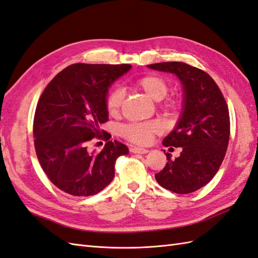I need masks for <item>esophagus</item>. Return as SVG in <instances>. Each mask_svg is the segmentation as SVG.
I'll use <instances>...</instances> for the list:
<instances>
[{"mask_svg": "<svg viewBox=\"0 0 258 258\" xmlns=\"http://www.w3.org/2000/svg\"><path fill=\"white\" fill-rule=\"evenodd\" d=\"M131 151L133 154H147L148 153V149L141 148V147H132Z\"/></svg>", "mask_w": 258, "mask_h": 258, "instance_id": "1", "label": "esophagus"}]
</instances>
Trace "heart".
<instances>
[{
	"label": "heart",
	"instance_id": "heart-1",
	"mask_svg": "<svg viewBox=\"0 0 258 258\" xmlns=\"http://www.w3.org/2000/svg\"><path fill=\"white\" fill-rule=\"evenodd\" d=\"M137 88L142 89L150 99L156 101H160L168 95L170 90V84L166 78L158 74H148L135 82ZM124 101V92L121 88H115L112 90L105 99V108L112 116L120 114L121 108ZM181 108L180 99H174L164 102L161 109L168 114H173ZM160 132V125L157 122H142V123H130L124 125L121 128V135L127 141L145 145L148 144L154 135Z\"/></svg>",
	"mask_w": 258,
	"mask_h": 258
}]
</instances>
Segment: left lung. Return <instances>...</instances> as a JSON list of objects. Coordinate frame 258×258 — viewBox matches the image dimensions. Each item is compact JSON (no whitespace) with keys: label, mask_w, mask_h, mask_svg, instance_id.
I'll list each match as a JSON object with an SVG mask.
<instances>
[{"label":"left lung","mask_w":258,"mask_h":258,"mask_svg":"<svg viewBox=\"0 0 258 258\" xmlns=\"http://www.w3.org/2000/svg\"><path fill=\"white\" fill-rule=\"evenodd\" d=\"M173 73L183 84L184 107L179 123L163 140V146L182 147L180 157L155 174L162 187L176 194L202 188L216 175L226 156L230 137L228 104L220 88L206 72L183 62L150 64Z\"/></svg>","instance_id":"8db88e82"}]
</instances>
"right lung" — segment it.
I'll use <instances>...</instances> for the list:
<instances>
[{
  "label": "right lung",
  "mask_w": 258,
  "mask_h": 258,
  "mask_svg": "<svg viewBox=\"0 0 258 258\" xmlns=\"http://www.w3.org/2000/svg\"><path fill=\"white\" fill-rule=\"evenodd\" d=\"M130 69V64H73L39 98L34 117L36 154L49 180L63 192L82 197L99 193L113 180L117 158L128 154L124 144L108 142L109 133L100 126L109 120L108 88ZM94 139L107 142L100 153L88 149Z\"/></svg>",
  "instance_id": "right-lung-1"
}]
</instances>
